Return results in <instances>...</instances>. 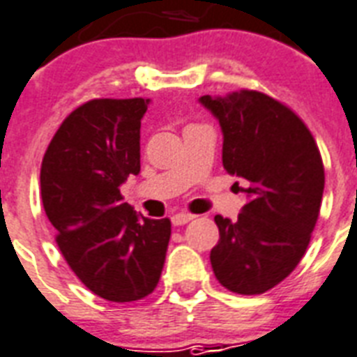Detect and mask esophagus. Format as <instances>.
<instances>
[{
  "label": "esophagus",
  "mask_w": 357,
  "mask_h": 357,
  "mask_svg": "<svg viewBox=\"0 0 357 357\" xmlns=\"http://www.w3.org/2000/svg\"><path fill=\"white\" fill-rule=\"evenodd\" d=\"M195 218V215H190V213H176L172 217V224L174 226H183V224L190 222Z\"/></svg>",
  "instance_id": "esophagus-1"
}]
</instances>
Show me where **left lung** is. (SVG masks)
Returning a JSON list of instances; mask_svg holds the SVG:
<instances>
[{
  "mask_svg": "<svg viewBox=\"0 0 357 357\" xmlns=\"http://www.w3.org/2000/svg\"><path fill=\"white\" fill-rule=\"evenodd\" d=\"M200 102L222 128L224 168L248 181L237 220L215 217L213 272L231 293H266L296 268L311 241L324 190L321 151L304 120L265 92Z\"/></svg>",
  "mask_w": 357,
  "mask_h": 357,
  "instance_id": "left-lung-1",
  "label": "left lung"
}]
</instances>
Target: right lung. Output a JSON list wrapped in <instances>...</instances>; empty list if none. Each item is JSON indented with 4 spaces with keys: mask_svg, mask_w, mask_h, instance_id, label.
<instances>
[{
    "mask_svg": "<svg viewBox=\"0 0 357 357\" xmlns=\"http://www.w3.org/2000/svg\"><path fill=\"white\" fill-rule=\"evenodd\" d=\"M148 98H96L63 120L40 167L42 206L68 266L109 302L146 298L161 278L170 218L142 217L120 185L140 172Z\"/></svg>",
    "mask_w": 357,
    "mask_h": 357,
    "instance_id": "right-lung-1",
    "label": "right lung"
}]
</instances>
